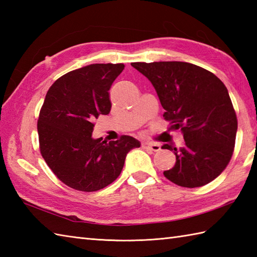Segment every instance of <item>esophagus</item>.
I'll return each instance as SVG.
<instances>
[{
    "label": "esophagus",
    "instance_id": "obj_1",
    "mask_svg": "<svg viewBox=\"0 0 257 257\" xmlns=\"http://www.w3.org/2000/svg\"><path fill=\"white\" fill-rule=\"evenodd\" d=\"M143 148L156 152V151H159L161 149V147H160V145L155 144V143H144Z\"/></svg>",
    "mask_w": 257,
    "mask_h": 257
}]
</instances>
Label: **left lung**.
I'll use <instances>...</instances> for the list:
<instances>
[{
    "label": "left lung",
    "instance_id": "obj_1",
    "mask_svg": "<svg viewBox=\"0 0 257 257\" xmlns=\"http://www.w3.org/2000/svg\"><path fill=\"white\" fill-rule=\"evenodd\" d=\"M159 97L163 117L183 135L184 147L174 150L176 165L163 172L174 184L199 188L224 171L235 146L237 118L225 85L216 76L184 62L132 63Z\"/></svg>",
    "mask_w": 257,
    "mask_h": 257
}]
</instances>
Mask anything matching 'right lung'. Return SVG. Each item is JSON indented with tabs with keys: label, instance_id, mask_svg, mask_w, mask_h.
<instances>
[{
	"label": "right lung",
	"instance_id": "add662e5",
	"mask_svg": "<svg viewBox=\"0 0 257 257\" xmlns=\"http://www.w3.org/2000/svg\"><path fill=\"white\" fill-rule=\"evenodd\" d=\"M123 64H91L59 77L48 89L37 120L40 151L69 188L94 192L116 180L128 152L140 143L130 136L92 139L95 122L110 112L109 89Z\"/></svg>",
	"mask_w": 257,
	"mask_h": 257
}]
</instances>
